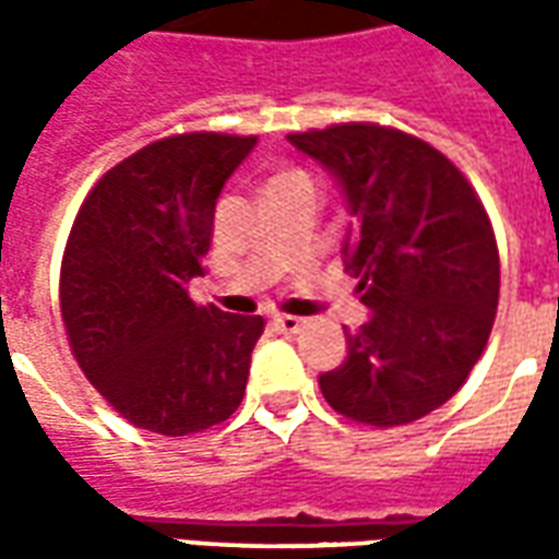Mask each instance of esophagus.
Returning a JSON list of instances; mask_svg holds the SVG:
<instances>
[{
	"mask_svg": "<svg viewBox=\"0 0 559 559\" xmlns=\"http://www.w3.org/2000/svg\"><path fill=\"white\" fill-rule=\"evenodd\" d=\"M272 326L278 329V332H284V335H296V332L305 326V320L302 317L284 314V317H275V320H272Z\"/></svg>",
	"mask_w": 559,
	"mask_h": 559,
	"instance_id": "34e87169",
	"label": "esophagus"
}]
</instances>
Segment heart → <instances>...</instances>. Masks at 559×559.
<instances>
[{
    "mask_svg": "<svg viewBox=\"0 0 559 559\" xmlns=\"http://www.w3.org/2000/svg\"><path fill=\"white\" fill-rule=\"evenodd\" d=\"M287 179H305V173H299V170L278 173V176H275V179H272V182H269V185H275V182H287Z\"/></svg>",
    "mask_w": 559,
    "mask_h": 559,
    "instance_id": "heart-1",
    "label": "heart"
}]
</instances>
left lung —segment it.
<instances>
[{"label":"left lung","instance_id":"8db88e82","mask_svg":"<svg viewBox=\"0 0 559 559\" xmlns=\"http://www.w3.org/2000/svg\"><path fill=\"white\" fill-rule=\"evenodd\" d=\"M287 140L341 185V254L368 308L320 392L374 428L421 419L464 386L491 335L500 254L485 206L443 152L395 128L347 122Z\"/></svg>","mask_w":559,"mask_h":559}]
</instances>
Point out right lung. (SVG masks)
<instances>
[{
    "mask_svg": "<svg viewBox=\"0 0 559 559\" xmlns=\"http://www.w3.org/2000/svg\"><path fill=\"white\" fill-rule=\"evenodd\" d=\"M257 138L176 134L107 170L83 200L59 281L74 359L122 419L164 437L242 404L263 317L194 305L221 188Z\"/></svg>",
    "mask_w": 559,
    "mask_h": 559,
    "instance_id": "1",
    "label": "right lung"
}]
</instances>
